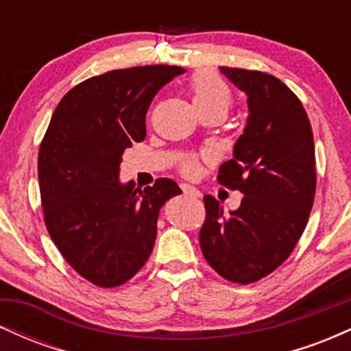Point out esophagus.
Instances as JSON below:
<instances>
[{
    "instance_id": "34e87169",
    "label": "esophagus",
    "mask_w": 351,
    "mask_h": 351,
    "mask_svg": "<svg viewBox=\"0 0 351 351\" xmlns=\"http://www.w3.org/2000/svg\"><path fill=\"white\" fill-rule=\"evenodd\" d=\"M181 189H183V193H184V195H188V196H193V198H199V196H201L199 189H198V188H195V186H191V184L181 183Z\"/></svg>"
}]
</instances>
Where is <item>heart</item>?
<instances>
[{
	"instance_id": "heart-1",
	"label": "heart",
	"mask_w": 351,
	"mask_h": 351,
	"mask_svg": "<svg viewBox=\"0 0 351 351\" xmlns=\"http://www.w3.org/2000/svg\"><path fill=\"white\" fill-rule=\"evenodd\" d=\"M191 90L193 102H195L196 107H217L226 112L229 106H231V88H229V86L223 79H219L213 72H198L193 77ZM184 168H186V171H191L193 163L188 162L184 165Z\"/></svg>"
}]
</instances>
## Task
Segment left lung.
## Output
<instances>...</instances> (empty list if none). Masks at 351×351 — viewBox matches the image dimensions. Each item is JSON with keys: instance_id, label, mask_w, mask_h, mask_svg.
Returning <instances> with one entry per match:
<instances>
[{"instance_id": "left-lung-1", "label": "left lung", "mask_w": 351, "mask_h": 351, "mask_svg": "<svg viewBox=\"0 0 351 351\" xmlns=\"http://www.w3.org/2000/svg\"><path fill=\"white\" fill-rule=\"evenodd\" d=\"M219 72L247 95L243 135L217 175L244 198L224 213L219 201L204 196L199 244L221 277L251 284L291 256L307 226L317 181L313 134L300 100L277 77L231 67Z\"/></svg>"}]
</instances>
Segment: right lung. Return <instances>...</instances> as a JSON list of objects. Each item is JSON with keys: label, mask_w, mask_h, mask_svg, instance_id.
Masks as SVG:
<instances>
[{"label": "right lung", "mask_w": 351, "mask_h": 351, "mask_svg": "<svg viewBox=\"0 0 351 351\" xmlns=\"http://www.w3.org/2000/svg\"><path fill=\"white\" fill-rule=\"evenodd\" d=\"M184 69L110 71L71 88L39 148L44 221L64 259L99 287L135 276L153 251L160 209L181 189L170 178L140 189L119 178L122 155L147 136L153 97Z\"/></svg>", "instance_id": "add662e5"}]
</instances>
